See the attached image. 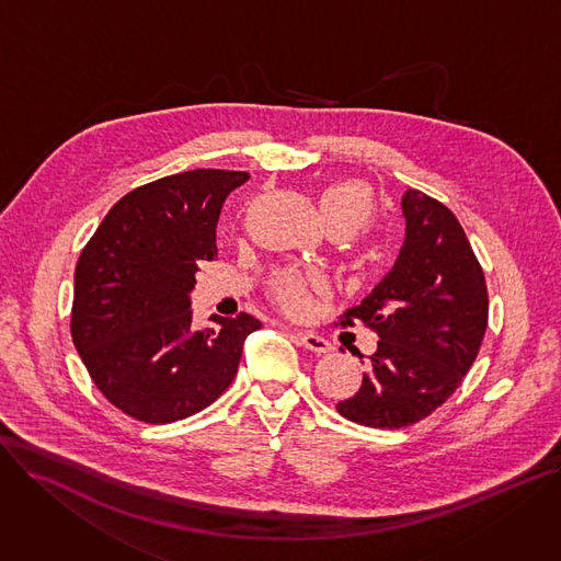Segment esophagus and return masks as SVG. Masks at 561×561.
Wrapping results in <instances>:
<instances>
[{
	"label": "esophagus",
	"instance_id": "esophagus-1",
	"mask_svg": "<svg viewBox=\"0 0 561 561\" xmlns=\"http://www.w3.org/2000/svg\"><path fill=\"white\" fill-rule=\"evenodd\" d=\"M294 334H296L298 343L305 345L307 350H312V352H317V354H328V352H332V343H330L328 339H323L321 334H317V332L296 330Z\"/></svg>",
	"mask_w": 561,
	"mask_h": 561
}]
</instances>
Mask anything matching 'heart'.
<instances>
[{
	"label": "heart",
	"instance_id": "obj_1",
	"mask_svg": "<svg viewBox=\"0 0 561 561\" xmlns=\"http://www.w3.org/2000/svg\"><path fill=\"white\" fill-rule=\"evenodd\" d=\"M321 216L325 225H343L352 233L365 229L375 218V198L363 182L343 180L323 192ZM276 294L289 309H298L305 302V280L298 274H283L276 280Z\"/></svg>",
	"mask_w": 561,
	"mask_h": 561
}]
</instances>
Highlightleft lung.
Listing matches in <instances>:
<instances>
[{"label": "left lung", "instance_id": "1", "mask_svg": "<svg viewBox=\"0 0 561 561\" xmlns=\"http://www.w3.org/2000/svg\"><path fill=\"white\" fill-rule=\"evenodd\" d=\"M401 209L405 240L392 270L345 314L379 336L360 390L336 405L367 427H405L446 403L488 325L483 272L457 216L416 190Z\"/></svg>", "mask_w": 561, "mask_h": 561}]
</instances>
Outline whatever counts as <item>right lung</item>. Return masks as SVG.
<instances>
[{
	"label": "right lung",
	"mask_w": 561,
	"mask_h": 561,
	"mask_svg": "<svg viewBox=\"0 0 561 561\" xmlns=\"http://www.w3.org/2000/svg\"><path fill=\"white\" fill-rule=\"evenodd\" d=\"M244 171L194 169L119 198L82 249L71 334L98 390L124 414L171 423L214 403L233 381L244 339L263 323L211 314L192 323L201 261Z\"/></svg>",
	"instance_id": "add662e5"
}]
</instances>
